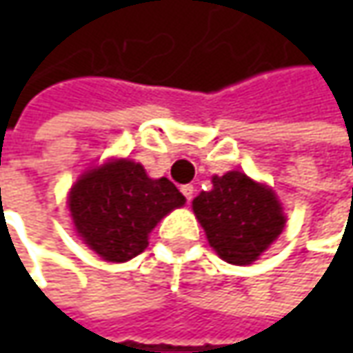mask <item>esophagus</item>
Segmentation results:
<instances>
[{
    "label": "esophagus",
    "instance_id": "esophagus-1",
    "mask_svg": "<svg viewBox=\"0 0 353 353\" xmlns=\"http://www.w3.org/2000/svg\"><path fill=\"white\" fill-rule=\"evenodd\" d=\"M181 192H183L184 198L190 202V200H192V196H194V186H192V184H184L183 188H181Z\"/></svg>",
    "mask_w": 353,
    "mask_h": 353
}]
</instances>
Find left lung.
<instances>
[{
  "mask_svg": "<svg viewBox=\"0 0 353 353\" xmlns=\"http://www.w3.org/2000/svg\"><path fill=\"white\" fill-rule=\"evenodd\" d=\"M192 210L208 243L232 265L253 263L287 222L273 188L239 170L212 176V190L192 200Z\"/></svg>",
  "mask_w": 353,
  "mask_h": 353,
  "instance_id": "obj_1",
  "label": "left lung"
}]
</instances>
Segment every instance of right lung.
Wrapping results in <instances>:
<instances>
[{
	"mask_svg": "<svg viewBox=\"0 0 353 353\" xmlns=\"http://www.w3.org/2000/svg\"><path fill=\"white\" fill-rule=\"evenodd\" d=\"M184 202L169 179H149L143 165L129 159H112L86 170L68 194L76 234L112 263L147 250L151 230Z\"/></svg>",
	"mask_w": 353,
	"mask_h": 353,
	"instance_id": "right-lung-1",
	"label": "right lung"
}]
</instances>
